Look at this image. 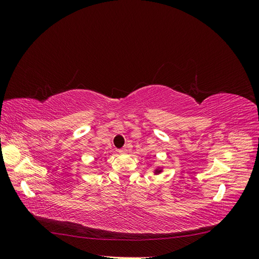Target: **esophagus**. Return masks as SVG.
Listing matches in <instances>:
<instances>
[{
  "label": "esophagus",
  "mask_w": 259,
  "mask_h": 259,
  "mask_svg": "<svg viewBox=\"0 0 259 259\" xmlns=\"http://www.w3.org/2000/svg\"><path fill=\"white\" fill-rule=\"evenodd\" d=\"M127 150H128V147H124V148L120 149L119 152H120V153H126V152H127Z\"/></svg>",
  "instance_id": "34e87169"
}]
</instances>
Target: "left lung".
I'll return each mask as SVG.
<instances>
[{"label": "left lung", "instance_id": "1", "mask_svg": "<svg viewBox=\"0 0 259 259\" xmlns=\"http://www.w3.org/2000/svg\"><path fill=\"white\" fill-rule=\"evenodd\" d=\"M163 166H158V167H155L154 169H153V174L154 175H159V174H161L162 171H163Z\"/></svg>", "mask_w": 259, "mask_h": 259}]
</instances>
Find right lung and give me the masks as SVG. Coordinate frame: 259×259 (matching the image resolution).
<instances>
[{
  "instance_id": "right-lung-1",
  "label": "right lung",
  "mask_w": 259,
  "mask_h": 259,
  "mask_svg": "<svg viewBox=\"0 0 259 259\" xmlns=\"http://www.w3.org/2000/svg\"><path fill=\"white\" fill-rule=\"evenodd\" d=\"M98 158H99V156H98ZM98 158H95V161H97V160H98Z\"/></svg>"
}]
</instances>
